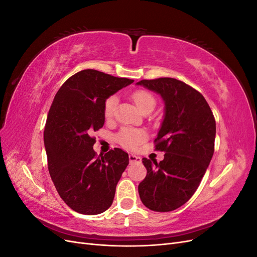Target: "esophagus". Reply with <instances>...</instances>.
I'll list each match as a JSON object with an SVG mask.
<instances>
[{"label": "esophagus", "instance_id": "esophagus-1", "mask_svg": "<svg viewBox=\"0 0 257 257\" xmlns=\"http://www.w3.org/2000/svg\"><path fill=\"white\" fill-rule=\"evenodd\" d=\"M128 160L131 164H134V163H141L142 162V158L141 157H137L135 154H130L128 155Z\"/></svg>", "mask_w": 257, "mask_h": 257}]
</instances>
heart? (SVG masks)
I'll list each match as a JSON object with an SVG mask.
<instances>
[{
    "mask_svg": "<svg viewBox=\"0 0 257 257\" xmlns=\"http://www.w3.org/2000/svg\"><path fill=\"white\" fill-rule=\"evenodd\" d=\"M133 99L137 107L141 109L142 112L146 111L150 108H154L155 98L150 92L146 90L136 91L133 94ZM116 104H118V98L115 95H111L106 99L104 105V114L107 119H111L114 115ZM147 139V133L144 130L137 128H122L118 134V142L128 149H135L141 144H143Z\"/></svg>",
    "mask_w": 257,
    "mask_h": 257,
    "instance_id": "heart-1",
    "label": "heart"
}]
</instances>
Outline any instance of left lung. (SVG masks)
Returning <instances> with one entry per match:
<instances>
[{
    "instance_id": "left-lung-1",
    "label": "left lung",
    "mask_w": 257,
    "mask_h": 257,
    "mask_svg": "<svg viewBox=\"0 0 257 257\" xmlns=\"http://www.w3.org/2000/svg\"><path fill=\"white\" fill-rule=\"evenodd\" d=\"M137 84L157 92L165 103L154 139L155 150L165 152L164 160L143 159L147 176L138 193L150 210L173 211L193 196L206 173L214 152L215 120L205 97L183 81L165 77Z\"/></svg>"
}]
</instances>
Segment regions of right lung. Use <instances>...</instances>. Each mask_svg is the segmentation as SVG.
Segmentation results:
<instances>
[{
	"label": "right lung",
	"mask_w": 257,
	"mask_h": 257,
	"mask_svg": "<svg viewBox=\"0 0 257 257\" xmlns=\"http://www.w3.org/2000/svg\"><path fill=\"white\" fill-rule=\"evenodd\" d=\"M133 82L84 69L54 96L44 131L48 170L60 197L76 212L99 214L112 204L128 154L114 148L97 157L92 134L104 125L106 99Z\"/></svg>",
	"instance_id": "right-lung-1"
}]
</instances>
